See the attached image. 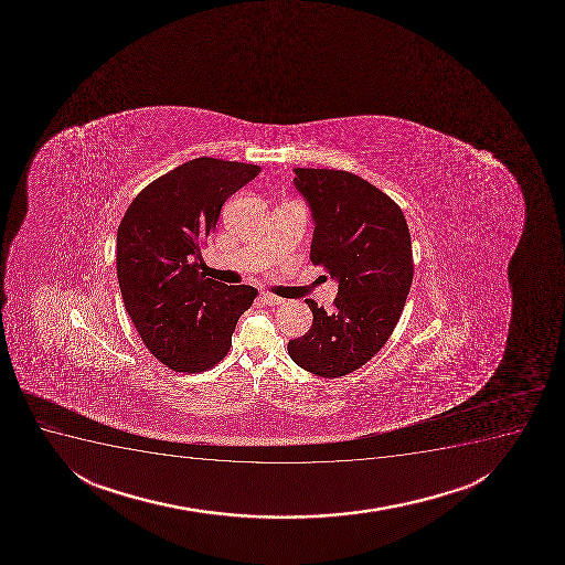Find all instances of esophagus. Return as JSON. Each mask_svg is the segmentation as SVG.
<instances>
[{
  "instance_id": "esophagus-1",
  "label": "esophagus",
  "mask_w": 565,
  "mask_h": 565,
  "mask_svg": "<svg viewBox=\"0 0 565 565\" xmlns=\"http://www.w3.org/2000/svg\"><path fill=\"white\" fill-rule=\"evenodd\" d=\"M260 300L268 306H279L284 302V299H279V297H276L273 292H263V295H260Z\"/></svg>"
}]
</instances>
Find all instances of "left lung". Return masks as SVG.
<instances>
[{
	"instance_id": "obj_1",
	"label": "left lung",
	"mask_w": 565,
	"mask_h": 565,
	"mask_svg": "<svg viewBox=\"0 0 565 565\" xmlns=\"http://www.w3.org/2000/svg\"><path fill=\"white\" fill-rule=\"evenodd\" d=\"M295 173L316 221L310 259L339 279V295L332 312L306 300L312 327L287 352L305 371L340 379L371 361L397 326L414 276L411 233L401 207L355 173Z\"/></svg>"
}]
</instances>
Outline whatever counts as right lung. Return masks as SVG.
<instances>
[{"instance_id":"obj_1","label":"right lung","mask_w":565,"mask_h":565,"mask_svg":"<svg viewBox=\"0 0 565 565\" xmlns=\"http://www.w3.org/2000/svg\"><path fill=\"white\" fill-rule=\"evenodd\" d=\"M257 164L189 160L160 175L128 206L117 231L120 295L147 350L175 372H204L223 361L234 327L257 297L200 273L202 247L231 194Z\"/></svg>"}]
</instances>
